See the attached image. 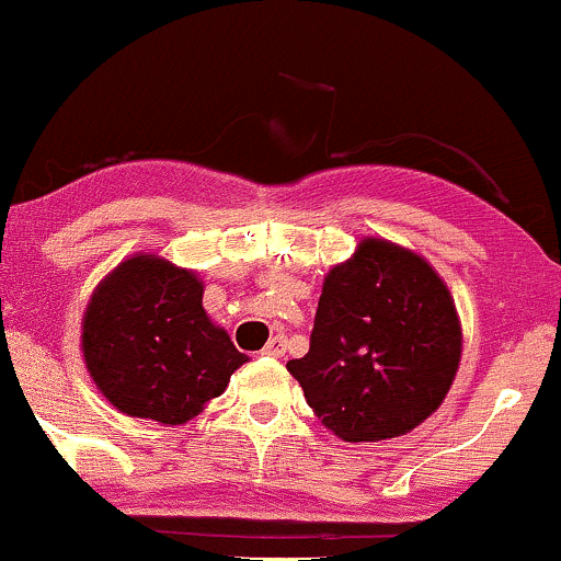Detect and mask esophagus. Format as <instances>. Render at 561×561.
<instances>
[{
	"label": "esophagus",
	"mask_w": 561,
	"mask_h": 561,
	"mask_svg": "<svg viewBox=\"0 0 561 561\" xmlns=\"http://www.w3.org/2000/svg\"><path fill=\"white\" fill-rule=\"evenodd\" d=\"M262 355H267V357H283V355H286V339H283V336L270 339V342L264 344Z\"/></svg>",
	"instance_id": "esophagus-1"
}]
</instances>
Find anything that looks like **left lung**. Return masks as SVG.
Returning a JSON list of instances; mask_svg holds the SVG:
<instances>
[{
	"label": "left lung",
	"mask_w": 561,
	"mask_h": 561,
	"mask_svg": "<svg viewBox=\"0 0 561 561\" xmlns=\"http://www.w3.org/2000/svg\"><path fill=\"white\" fill-rule=\"evenodd\" d=\"M461 360L448 286L413 251L365 238L325 275L310 352L286 368L347 443L400 437L430 419Z\"/></svg>",
	"instance_id": "8db88e82"
}]
</instances>
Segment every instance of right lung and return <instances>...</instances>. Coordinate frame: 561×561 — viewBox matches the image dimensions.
<instances>
[{
    "mask_svg": "<svg viewBox=\"0 0 561 561\" xmlns=\"http://www.w3.org/2000/svg\"><path fill=\"white\" fill-rule=\"evenodd\" d=\"M191 270L131 256L98 286L84 314V350L100 392L127 416L185 424L219 398L249 360L206 318Z\"/></svg>",
    "mask_w": 561,
    "mask_h": 561,
    "instance_id": "1",
    "label": "right lung"
}]
</instances>
